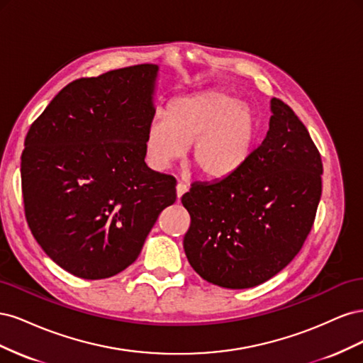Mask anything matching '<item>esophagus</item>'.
<instances>
[{"label":"esophagus","instance_id":"esophagus-1","mask_svg":"<svg viewBox=\"0 0 363 363\" xmlns=\"http://www.w3.org/2000/svg\"><path fill=\"white\" fill-rule=\"evenodd\" d=\"M175 189H177V199L180 200L182 196H183L186 192H188V186H186L184 183H179L177 188H175Z\"/></svg>","mask_w":363,"mask_h":363}]
</instances>
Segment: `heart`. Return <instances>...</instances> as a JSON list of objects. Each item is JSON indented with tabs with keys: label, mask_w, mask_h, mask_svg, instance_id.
<instances>
[{
	"label": "heart",
	"mask_w": 363,
	"mask_h": 363,
	"mask_svg": "<svg viewBox=\"0 0 363 363\" xmlns=\"http://www.w3.org/2000/svg\"><path fill=\"white\" fill-rule=\"evenodd\" d=\"M259 131V118L242 98L208 89L174 98L164 116L148 125L145 150L152 167L167 168L192 144L194 169L206 179L223 180L247 163Z\"/></svg>",
	"instance_id": "1"
}]
</instances>
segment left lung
Instances as JSON below:
<instances>
[{
  "label": "left lung",
  "instance_id": "left-lung-1",
  "mask_svg": "<svg viewBox=\"0 0 363 363\" xmlns=\"http://www.w3.org/2000/svg\"><path fill=\"white\" fill-rule=\"evenodd\" d=\"M269 130L227 179L194 183L182 196L191 215L183 247L208 283L247 289L269 280L298 255L321 199L323 162L309 131L279 98Z\"/></svg>",
  "mask_w": 363,
  "mask_h": 363
}]
</instances>
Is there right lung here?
Listing matches in <instances>:
<instances>
[{
    "instance_id": "right-lung-1",
    "label": "right lung",
    "mask_w": 363,
    "mask_h": 363,
    "mask_svg": "<svg viewBox=\"0 0 363 363\" xmlns=\"http://www.w3.org/2000/svg\"><path fill=\"white\" fill-rule=\"evenodd\" d=\"M152 63L65 86L31 124L21 156L28 227L47 256L77 277H112L133 263L175 179L145 163L155 118Z\"/></svg>"
}]
</instances>
